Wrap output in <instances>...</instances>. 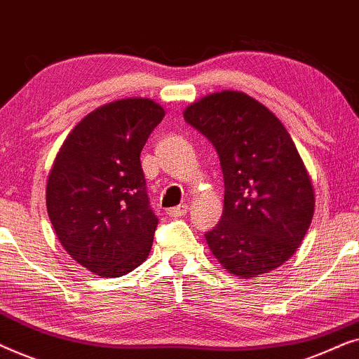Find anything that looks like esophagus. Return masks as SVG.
I'll return each instance as SVG.
<instances>
[{"label":"esophagus","mask_w":359,"mask_h":359,"mask_svg":"<svg viewBox=\"0 0 359 359\" xmlns=\"http://www.w3.org/2000/svg\"><path fill=\"white\" fill-rule=\"evenodd\" d=\"M186 212H188V204H180L176 205V208H171L168 209V214L170 217H181V215H184Z\"/></svg>","instance_id":"esophagus-1"}]
</instances>
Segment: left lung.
I'll return each instance as SVG.
<instances>
[{"mask_svg":"<svg viewBox=\"0 0 359 359\" xmlns=\"http://www.w3.org/2000/svg\"><path fill=\"white\" fill-rule=\"evenodd\" d=\"M212 142L224 173V212L205 233L229 273L257 278L281 266L306 237L316 196L306 165L281 121L242 91L204 96L184 109Z\"/></svg>","mask_w":359,"mask_h":359,"instance_id":"8db88e82","label":"left lung"}]
</instances>
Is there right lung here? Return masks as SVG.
Instances as JSON below:
<instances>
[{
	"mask_svg": "<svg viewBox=\"0 0 359 359\" xmlns=\"http://www.w3.org/2000/svg\"><path fill=\"white\" fill-rule=\"evenodd\" d=\"M163 116L147 97L112 101L83 117L53 160L46 189L52 227L97 276H124L149 257L158 219L140 151Z\"/></svg>",
	"mask_w": 359,
	"mask_h": 359,
	"instance_id": "obj_1",
	"label": "right lung"
}]
</instances>
